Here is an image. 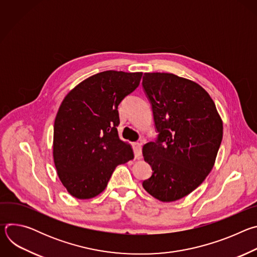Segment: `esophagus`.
<instances>
[{"label":"esophagus","instance_id":"34e87169","mask_svg":"<svg viewBox=\"0 0 257 257\" xmlns=\"http://www.w3.org/2000/svg\"><path fill=\"white\" fill-rule=\"evenodd\" d=\"M133 151L135 159H140L141 156V142H134L133 143Z\"/></svg>","mask_w":257,"mask_h":257}]
</instances>
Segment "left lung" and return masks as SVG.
Instances as JSON below:
<instances>
[{
    "mask_svg": "<svg viewBox=\"0 0 257 257\" xmlns=\"http://www.w3.org/2000/svg\"><path fill=\"white\" fill-rule=\"evenodd\" d=\"M142 87L159 133L156 142L143 146L153 174L142 186L161 201H175L195 190L210 173L223 139V122L209 94L191 80L144 73Z\"/></svg>",
    "mask_w": 257,
    "mask_h": 257,
    "instance_id": "8db88e82",
    "label": "left lung"
}]
</instances>
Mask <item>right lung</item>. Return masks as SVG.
<instances>
[{
    "label": "right lung",
    "instance_id": "1",
    "mask_svg": "<svg viewBox=\"0 0 257 257\" xmlns=\"http://www.w3.org/2000/svg\"><path fill=\"white\" fill-rule=\"evenodd\" d=\"M141 72L103 71L72 89L54 125V162L67 191L88 199L104 190L117 166L133 159L120 140L118 106L139 85Z\"/></svg>",
    "mask_w": 257,
    "mask_h": 257
}]
</instances>
